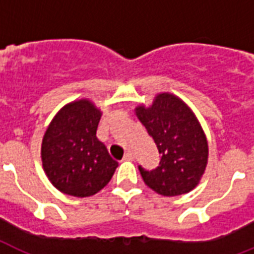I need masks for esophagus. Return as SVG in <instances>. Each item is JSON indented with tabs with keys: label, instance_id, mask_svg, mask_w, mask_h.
Here are the masks:
<instances>
[{
	"label": "esophagus",
	"instance_id": "1",
	"mask_svg": "<svg viewBox=\"0 0 254 254\" xmlns=\"http://www.w3.org/2000/svg\"><path fill=\"white\" fill-rule=\"evenodd\" d=\"M133 159V154H131V151H127L125 155H124L123 161H131Z\"/></svg>",
	"mask_w": 254,
	"mask_h": 254
}]
</instances>
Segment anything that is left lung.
<instances>
[{
    "mask_svg": "<svg viewBox=\"0 0 254 254\" xmlns=\"http://www.w3.org/2000/svg\"><path fill=\"white\" fill-rule=\"evenodd\" d=\"M134 112L161 154L157 169L138 166L145 185L163 196L192 191L208 162V141L192 109L181 97L162 92L150 107L139 104Z\"/></svg>",
    "mask_w": 254,
    "mask_h": 254,
    "instance_id": "1",
    "label": "left lung"
}]
</instances>
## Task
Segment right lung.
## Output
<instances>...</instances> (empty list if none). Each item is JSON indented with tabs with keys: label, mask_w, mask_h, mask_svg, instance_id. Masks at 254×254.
Listing matches in <instances>:
<instances>
[{
	"label": "right lung",
	"mask_w": 254,
	"mask_h": 254,
	"mask_svg": "<svg viewBox=\"0 0 254 254\" xmlns=\"http://www.w3.org/2000/svg\"><path fill=\"white\" fill-rule=\"evenodd\" d=\"M103 112L89 99L65 104L42 139V166L53 186L76 197L92 196L109 183L119 163L96 137Z\"/></svg>",
	"instance_id": "1"
}]
</instances>
